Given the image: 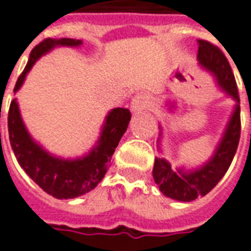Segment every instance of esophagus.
Listing matches in <instances>:
<instances>
[{
	"mask_svg": "<svg viewBox=\"0 0 251 251\" xmlns=\"http://www.w3.org/2000/svg\"><path fill=\"white\" fill-rule=\"evenodd\" d=\"M148 98L145 95H136L131 99L130 102V111L131 113H140L142 109H145L148 106Z\"/></svg>",
	"mask_w": 251,
	"mask_h": 251,
	"instance_id": "obj_1",
	"label": "esophagus"
}]
</instances>
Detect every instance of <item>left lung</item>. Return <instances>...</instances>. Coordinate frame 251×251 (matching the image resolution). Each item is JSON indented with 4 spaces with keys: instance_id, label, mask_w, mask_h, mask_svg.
<instances>
[{
    "instance_id": "obj_1",
    "label": "left lung",
    "mask_w": 251,
    "mask_h": 251,
    "mask_svg": "<svg viewBox=\"0 0 251 251\" xmlns=\"http://www.w3.org/2000/svg\"><path fill=\"white\" fill-rule=\"evenodd\" d=\"M198 64L201 70L211 74L222 93L234 100V107L221 138L207 161L192 168H187L184 165L172 168L167 158L154 157L152 172L154 183L163 195L177 201H192L199 196H204L221 181L235 156L241 136L239 97L231 67L221 50L211 43L198 40ZM165 109L169 113H175L177 109V103L169 99L165 102ZM158 129L160 137L157 140V148L163 153V126L158 125Z\"/></svg>"
}]
</instances>
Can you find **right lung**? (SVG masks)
<instances>
[{
	"label": "right lung",
	"instance_id": "obj_1",
	"mask_svg": "<svg viewBox=\"0 0 251 251\" xmlns=\"http://www.w3.org/2000/svg\"><path fill=\"white\" fill-rule=\"evenodd\" d=\"M82 44V40L63 37L46 39L36 46L30 52L28 64L16 83L14 94L24 84L28 72L41 56L59 47L77 48ZM130 118V111L127 109H111L104 118L98 140L88 152L77 157H62L47 151L32 137L21 117L17 98H14L8 115L9 140L21 168L43 191L56 199H75L90 192L102 181Z\"/></svg>",
	"mask_w": 251,
	"mask_h": 251
}]
</instances>
